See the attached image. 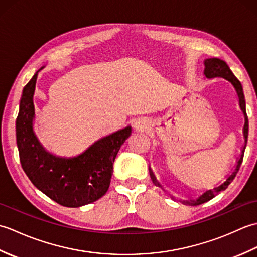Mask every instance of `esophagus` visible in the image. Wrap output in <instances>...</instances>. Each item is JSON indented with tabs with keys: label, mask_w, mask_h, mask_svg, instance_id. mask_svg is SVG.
I'll list each match as a JSON object with an SVG mask.
<instances>
[{
	"label": "esophagus",
	"mask_w": 257,
	"mask_h": 257,
	"mask_svg": "<svg viewBox=\"0 0 257 257\" xmlns=\"http://www.w3.org/2000/svg\"><path fill=\"white\" fill-rule=\"evenodd\" d=\"M146 125H147V121L145 119H137L134 123V127L137 129V130H140V132H143V130L146 129Z\"/></svg>",
	"instance_id": "1"
}]
</instances>
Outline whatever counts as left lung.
I'll return each mask as SVG.
<instances>
[{
	"mask_svg": "<svg viewBox=\"0 0 257 257\" xmlns=\"http://www.w3.org/2000/svg\"><path fill=\"white\" fill-rule=\"evenodd\" d=\"M204 65H205L204 75H205L206 78H209V79L215 78V77L224 78L225 80H227L228 83H230L234 87V89H235L236 94H237V97H238L239 107H241L242 111H243V114H244V118H245V123H244V128H243L245 145L243 146L242 155L239 156L236 166L234 167L233 172L226 178L225 181L223 182V183H221L219 187L204 191V192L202 193V194H200L198 198L192 199V200H190V201H183V203L185 205H200L202 203H205V202L210 201L211 199L214 198V196L217 193L221 192V191H224L228 187V184H230L234 180V178H235L236 173L239 170V167H241V165H242L243 157H244V151H245V148H246L247 137H248V118H247V114H246V107H245V97H244L243 87H242L241 81H239L235 77V75L232 73V70L230 69V67L227 66V64L224 61H222V59H220V58H207V59H205V61H204ZM150 176H151L152 181H154V183H155L156 182V177H155V174L152 173V171L150 172Z\"/></svg>",
	"mask_w": 257,
	"mask_h": 257,
	"instance_id": "1",
	"label": "left lung"
}]
</instances>
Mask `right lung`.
Segmentation results:
<instances>
[{
	"mask_svg": "<svg viewBox=\"0 0 257 257\" xmlns=\"http://www.w3.org/2000/svg\"><path fill=\"white\" fill-rule=\"evenodd\" d=\"M40 70L24 87L16 118V144L22 168L31 182L58 204L79 207L92 203L108 191L113 161L120 147L132 135V127L127 125L100 138L77 156L50 154L33 130V95Z\"/></svg>",
	"mask_w": 257,
	"mask_h": 257,
	"instance_id": "obj_1",
	"label": "right lung"
}]
</instances>
